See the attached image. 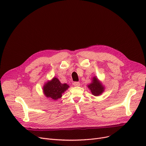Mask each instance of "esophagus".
I'll list each match as a JSON object with an SVG mask.
<instances>
[{"instance_id": "obj_1", "label": "esophagus", "mask_w": 146, "mask_h": 146, "mask_svg": "<svg viewBox=\"0 0 146 146\" xmlns=\"http://www.w3.org/2000/svg\"><path fill=\"white\" fill-rule=\"evenodd\" d=\"M73 85L74 86H80V83L78 82H75L73 83Z\"/></svg>"}]
</instances>
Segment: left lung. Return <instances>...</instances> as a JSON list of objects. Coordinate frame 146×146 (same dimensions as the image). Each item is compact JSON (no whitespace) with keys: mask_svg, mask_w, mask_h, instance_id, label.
Instances as JSON below:
<instances>
[{"mask_svg":"<svg viewBox=\"0 0 146 146\" xmlns=\"http://www.w3.org/2000/svg\"><path fill=\"white\" fill-rule=\"evenodd\" d=\"M92 94L95 96L101 95L105 90V86L96 76H94L92 82L88 85Z\"/></svg>","mask_w":146,"mask_h":146,"instance_id":"obj_1","label":"left lung"}]
</instances>
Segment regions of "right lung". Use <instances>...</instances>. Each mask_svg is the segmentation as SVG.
Segmentation results:
<instances>
[{
  "label": "right lung",
  "mask_w": 146,
  "mask_h": 146,
  "mask_svg": "<svg viewBox=\"0 0 146 146\" xmlns=\"http://www.w3.org/2000/svg\"><path fill=\"white\" fill-rule=\"evenodd\" d=\"M67 83H61L58 79L54 77L51 80L44 83L42 90L44 95L52 100H57L62 96V94L68 89Z\"/></svg>",
  "instance_id": "right-lung-1"
}]
</instances>
